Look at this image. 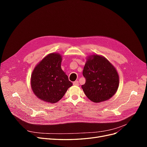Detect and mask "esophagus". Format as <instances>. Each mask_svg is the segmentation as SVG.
<instances>
[{
    "mask_svg": "<svg viewBox=\"0 0 147 147\" xmlns=\"http://www.w3.org/2000/svg\"><path fill=\"white\" fill-rule=\"evenodd\" d=\"M73 84L74 85H75V86H78L79 85V83H78V81L76 80L73 82Z\"/></svg>",
    "mask_w": 147,
    "mask_h": 147,
    "instance_id": "esophagus-1",
    "label": "esophagus"
}]
</instances>
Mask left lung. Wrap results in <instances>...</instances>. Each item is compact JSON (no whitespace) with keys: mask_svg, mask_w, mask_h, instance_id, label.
<instances>
[{"mask_svg":"<svg viewBox=\"0 0 147 147\" xmlns=\"http://www.w3.org/2000/svg\"><path fill=\"white\" fill-rule=\"evenodd\" d=\"M87 60L83 71L86 82L82 86L84 94L96 103L109 99L118 88L117 71L102 56L92 55Z\"/></svg>","mask_w":147,"mask_h":147,"instance_id":"8db88e82","label":"left lung"}]
</instances>
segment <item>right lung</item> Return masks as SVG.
<instances>
[{
	"label": "right lung",
	"mask_w": 147,
	"mask_h": 147,
	"mask_svg": "<svg viewBox=\"0 0 147 147\" xmlns=\"http://www.w3.org/2000/svg\"><path fill=\"white\" fill-rule=\"evenodd\" d=\"M62 57L51 53L35 67L31 76V87L38 98L49 103L61 99L72 83L61 69Z\"/></svg>",
	"instance_id": "obj_1"
}]
</instances>
